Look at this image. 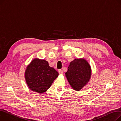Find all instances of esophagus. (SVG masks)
Instances as JSON below:
<instances>
[{"label":"esophagus","instance_id":"esophagus-1","mask_svg":"<svg viewBox=\"0 0 121 121\" xmlns=\"http://www.w3.org/2000/svg\"><path fill=\"white\" fill-rule=\"evenodd\" d=\"M58 73L60 74H63V71L61 70V69H59V70H58Z\"/></svg>","mask_w":121,"mask_h":121}]
</instances>
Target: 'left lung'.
Listing matches in <instances>:
<instances>
[{
	"mask_svg": "<svg viewBox=\"0 0 121 121\" xmlns=\"http://www.w3.org/2000/svg\"><path fill=\"white\" fill-rule=\"evenodd\" d=\"M92 74L90 65L84 58L75 59L69 63L65 73L69 85L73 90L79 91L89 81Z\"/></svg>",
	"mask_w": 121,
	"mask_h": 121,
	"instance_id": "left-lung-1",
	"label": "left lung"
}]
</instances>
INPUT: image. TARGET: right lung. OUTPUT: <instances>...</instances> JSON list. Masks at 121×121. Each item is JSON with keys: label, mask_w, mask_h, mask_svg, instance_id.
Listing matches in <instances>:
<instances>
[{"label": "right lung", "mask_w": 121, "mask_h": 121, "mask_svg": "<svg viewBox=\"0 0 121 121\" xmlns=\"http://www.w3.org/2000/svg\"><path fill=\"white\" fill-rule=\"evenodd\" d=\"M58 75L57 71L49 66L48 61L36 58L27 66L24 77L31 91L43 94L47 91Z\"/></svg>", "instance_id": "1"}]
</instances>
